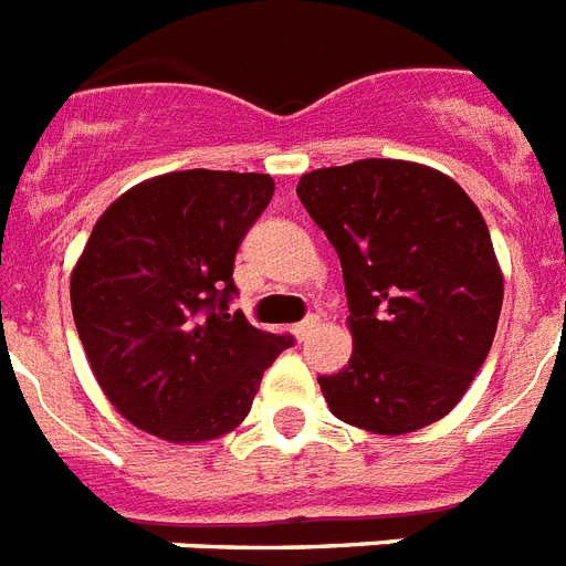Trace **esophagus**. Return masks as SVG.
Instances as JSON below:
<instances>
[{"label": "esophagus", "instance_id": "34e87169", "mask_svg": "<svg viewBox=\"0 0 566 566\" xmlns=\"http://www.w3.org/2000/svg\"><path fill=\"white\" fill-rule=\"evenodd\" d=\"M319 326V317L317 314H308V317L302 319V323H296V326H293V335L300 337V340H308V335L311 332H314V328Z\"/></svg>", "mask_w": 566, "mask_h": 566}]
</instances>
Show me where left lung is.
I'll return each instance as SVG.
<instances>
[{
	"label": "left lung",
	"mask_w": 566,
	"mask_h": 566,
	"mask_svg": "<svg viewBox=\"0 0 566 566\" xmlns=\"http://www.w3.org/2000/svg\"><path fill=\"white\" fill-rule=\"evenodd\" d=\"M344 266L353 358L317 376L337 420L408 434L447 417L491 353L502 273L473 199L420 164L305 172L296 188Z\"/></svg>",
	"instance_id": "obj_1"
}]
</instances>
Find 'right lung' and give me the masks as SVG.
<instances>
[{
    "label": "right lung",
    "mask_w": 566,
    "mask_h": 566,
    "mask_svg": "<svg viewBox=\"0 0 566 566\" xmlns=\"http://www.w3.org/2000/svg\"><path fill=\"white\" fill-rule=\"evenodd\" d=\"M273 190L261 172H167L93 226L70 282L73 319L93 376L137 429L170 443L220 438L293 346L229 311L234 255Z\"/></svg>",
    "instance_id": "obj_1"
}]
</instances>
